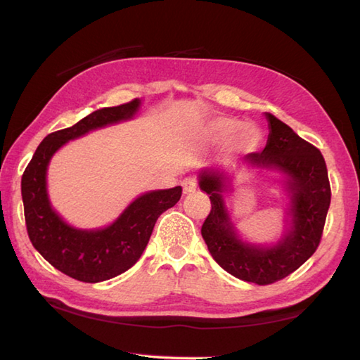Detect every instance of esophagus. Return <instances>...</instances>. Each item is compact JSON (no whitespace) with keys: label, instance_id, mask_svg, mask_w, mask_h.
<instances>
[{"label":"esophagus","instance_id":"obj_1","mask_svg":"<svg viewBox=\"0 0 360 360\" xmlns=\"http://www.w3.org/2000/svg\"><path fill=\"white\" fill-rule=\"evenodd\" d=\"M181 186H182V188H184V193H193V192H196V188H198V181H196V178H193V176H187V178H184V181L181 182Z\"/></svg>","mask_w":360,"mask_h":360}]
</instances>
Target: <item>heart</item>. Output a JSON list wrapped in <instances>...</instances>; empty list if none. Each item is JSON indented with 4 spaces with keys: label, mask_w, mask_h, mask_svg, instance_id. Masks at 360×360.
Listing matches in <instances>:
<instances>
[{
    "label": "heart",
    "mask_w": 360,
    "mask_h": 360,
    "mask_svg": "<svg viewBox=\"0 0 360 360\" xmlns=\"http://www.w3.org/2000/svg\"><path fill=\"white\" fill-rule=\"evenodd\" d=\"M205 139L210 143H226L232 141L233 148L241 153L254 151L262 136L254 125H244L243 120L229 116L212 119L205 127Z\"/></svg>",
    "instance_id": "obj_1"
}]
</instances>
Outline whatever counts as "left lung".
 <instances>
[{"label": "left lung", "mask_w": 360, "mask_h": 360, "mask_svg": "<svg viewBox=\"0 0 360 360\" xmlns=\"http://www.w3.org/2000/svg\"><path fill=\"white\" fill-rule=\"evenodd\" d=\"M269 137L263 151L250 153V167L271 168L288 176L290 198V227L272 248L243 243L229 218L223 200L227 178L218 170H202L200 187L210 198L212 210L201 227V235L213 259L233 277L271 285L297 271L317 250L322 240L331 187L322 153L302 139L271 112Z\"/></svg>", "instance_id": "left-lung-1"}]
</instances>
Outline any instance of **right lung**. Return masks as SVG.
Listing matches in <instances>:
<instances>
[{
    "label": "right lung",
    "mask_w": 360,
    "mask_h": 360,
    "mask_svg": "<svg viewBox=\"0 0 360 360\" xmlns=\"http://www.w3.org/2000/svg\"><path fill=\"white\" fill-rule=\"evenodd\" d=\"M139 105V98H134L124 105L97 110L75 125L48 134L22 173L21 195L30 243L46 262L79 281L110 280L136 264L147 248L158 218L182 195L179 186L145 193L129 204L111 226L97 231L68 226L51 207L46 170L53 153L91 129L131 119Z\"/></svg>",
    "instance_id": "1"
}]
</instances>
